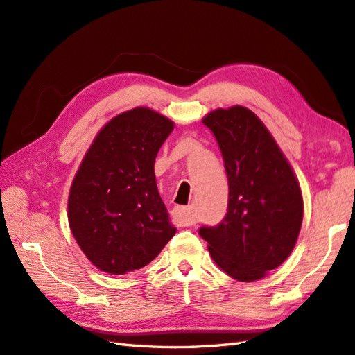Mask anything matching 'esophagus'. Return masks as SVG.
<instances>
[{
  "mask_svg": "<svg viewBox=\"0 0 355 355\" xmlns=\"http://www.w3.org/2000/svg\"><path fill=\"white\" fill-rule=\"evenodd\" d=\"M172 216H174V219L183 226H189V225H193L195 223V219H193V214L192 211H190L189 207H175L174 208V213H172Z\"/></svg>",
  "mask_w": 355,
  "mask_h": 355,
  "instance_id": "esophagus-1",
  "label": "esophagus"
}]
</instances>
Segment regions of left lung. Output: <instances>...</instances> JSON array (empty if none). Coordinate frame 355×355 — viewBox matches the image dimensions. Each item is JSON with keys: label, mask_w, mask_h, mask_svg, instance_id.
<instances>
[{"label": "left lung", "mask_w": 355, "mask_h": 355, "mask_svg": "<svg viewBox=\"0 0 355 355\" xmlns=\"http://www.w3.org/2000/svg\"><path fill=\"white\" fill-rule=\"evenodd\" d=\"M202 123L219 144L228 175V213L199 235L226 275L262 279L293 252L303 222L298 180L275 138L244 106L216 109Z\"/></svg>", "instance_id": "8db88e82"}]
</instances>
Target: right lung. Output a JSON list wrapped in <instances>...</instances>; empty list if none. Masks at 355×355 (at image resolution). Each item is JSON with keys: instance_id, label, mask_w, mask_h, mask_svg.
Instances as JSON below:
<instances>
[{"instance_id": "right-lung-1", "label": "right lung", "mask_w": 355, "mask_h": 355, "mask_svg": "<svg viewBox=\"0 0 355 355\" xmlns=\"http://www.w3.org/2000/svg\"><path fill=\"white\" fill-rule=\"evenodd\" d=\"M174 129L150 107L114 116L97 133L69 193V225L85 257L109 275L139 270L177 228L159 195L154 160Z\"/></svg>"}]
</instances>
